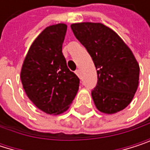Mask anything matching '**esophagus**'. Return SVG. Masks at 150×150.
<instances>
[{"label":"esophagus","mask_w":150,"mask_h":150,"mask_svg":"<svg viewBox=\"0 0 150 150\" xmlns=\"http://www.w3.org/2000/svg\"><path fill=\"white\" fill-rule=\"evenodd\" d=\"M75 73L77 74V76H78L79 78H80V77H81V73H80V70H79V69H78V70L75 71Z\"/></svg>","instance_id":"esophagus-1"}]
</instances>
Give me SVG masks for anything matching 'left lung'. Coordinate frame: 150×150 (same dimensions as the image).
Segmentation results:
<instances>
[{
  "instance_id": "8db88e82",
  "label": "left lung",
  "mask_w": 150,
  "mask_h": 150,
  "mask_svg": "<svg viewBox=\"0 0 150 150\" xmlns=\"http://www.w3.org/2000/svg\"><path fill=\"white\" fill-rule=\"evenodd\" d=\"M97 70L92 98L97 110L114 114L126 108L138 88L140 66L132 50L110 27L83 22L71 25Z\"/></svg>"
}]
</instances>
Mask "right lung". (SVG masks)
<instances>
[{"label": "right lung", "mask_w": 150, "mask_h": 150, "mask_svg": "<svg viewBox=\"0 0 150 150\" xmlns=\"http://www.w3.org/2000/svg\"><path fill=\"white\" fill-rule=\"evenodd\" d=\"M65 24L45 28L31 45L21 69V81L33 103L49 115L66 111L75 98L79 79L71 71L62 47Z\"/></svg>", "instance_id": "right-lung-1"}]
</instances>
